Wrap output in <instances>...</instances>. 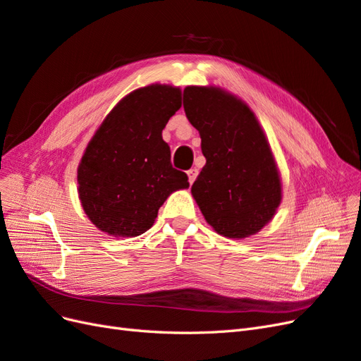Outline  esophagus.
Here are the masks:
<instances>
[{"instance_id": "obj_1", "label": "esophagus", "mask_w": 361, "mask_h": 361, "mask_svg": "<svg viewBox=\"0 0 361 361\" xmlns=\"http://www.w3.org/2000/svg\"><path fill=\"white\" fill-rule=\"evenodd\" d=\"M187 174H188V180H190V183H192V182L195 180V178H197L199 170H197V169H191V170H188V171H187Z\"/></svg>"}]
</instances>
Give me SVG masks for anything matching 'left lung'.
Returning <instances> with one entry per match:
<instances>
[{
    "instance_id": "1",
    "label": "left lung",
    "mask_w": 361,
    "mask_h": 361,
    "mask_svg": "<svg viewBox=\"0 0 361 361\" xmlns=\"http://www.w3.org/2000/svg\"><path fill=\"white\" fill-rule=\"evenodd\" d=\"M183 110L206 158L191 187L204 220L226 238L257 233L280 206L281 180L255 113L220 87L199 85L185 87Z\"/></svg>"
}]
</instances>
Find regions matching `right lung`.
<instances>
[{"instance_id":"add662e5","label":"right lung","mask_w":361,"mask_h":361,"mask_svg":"<svg viewBox=\"0 0 361 361\" xmlns=\"http://www.w3.org/2000/svg\"><path fill=\"white\" fill-rule=\"evenodd\" d=\"M179 87L152 84L125 96L96 130L78 166L84 212L99 231L134 238L154 226L173 191L190 187L173 169L162 129L180 102Z\"/></svg>"}]
</instances>
